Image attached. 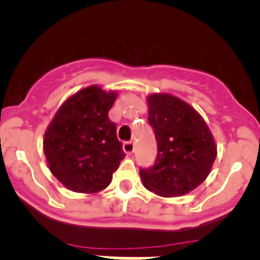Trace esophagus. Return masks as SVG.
Listing matches in <instances>:
<instances>
[{"mask_svg": "<svg viewBox=\"0 0 260 260\" xmlns=\"http://www.w3.org/2000/svg\"><path fill=\"white\" fill-rule=\"evenodd\" d=\"M123 150L125 154H132L135 151V142L133 141H125L123 144Z\"/></svg>", "mask_w": 260, "mask_h": 260, "instance_id": "1", "label": "esophagus"}]
</instances>
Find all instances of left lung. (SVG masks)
Here are the masks:
<instances>
[{
	"label": "left lung",
	"mask_w": 260,
	"mask_h": 260,
	"mask_svg": "<svg viewBox=\"0 0 260 260\" xmlns=\"http://www.w3.org/2000/svg\"><path fill=\"white\" fill-rule=\"evenodd\" d=\"M147 106L158 153L151 167L140 168L144 186L160 197L184 196L209 176L216 158L214 137L202 116L175 95L150 94Z\"/></svg>",
	"instance_id": "obj_1"
}]
</instances>
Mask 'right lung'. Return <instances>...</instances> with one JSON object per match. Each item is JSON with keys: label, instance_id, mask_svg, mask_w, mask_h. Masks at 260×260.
I'll return each instance as SVG.
<instances>
[{"label": "right lung", "instance_id": "add662e5", "mask_svg": "<svg viewBox=\"0 0 260 260\" xmlns=\"http://www.w3.org/2000/svg\"><path fill=\"white\" fill-rule=\"evenodd\" d=\"M115 92L92 85L79 90L59 107L44 136V153L51 174L78 193L107 188L124 159L123 144L109 111Z\"/></svg>", "mask_w": 260, "mask_h": 260}]
</instances>
